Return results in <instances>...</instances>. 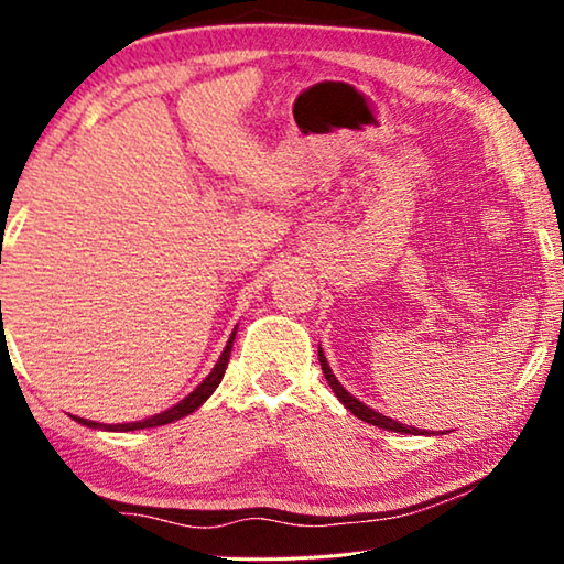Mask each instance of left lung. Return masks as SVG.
<instances>
[{
    "label": "left lung",
    "mask_w": 564,
    "mask_h": 564,
    "mask_svg": "<svg viewBox=\"0 0 564 564\" xmlns=\"http://www.w3.org/2000/svg\"><path fill=\"white\" fill-rule=\"evenodd\" d=\"M318 360H321V368H323V376H326V380H328V386L333 388V393H336V398L340 400L343 405H346L352 415L356 417H360V420H366V423H370V425H376V427H386V431H393V433H410V435H415V433H420L417 427H410V425H403V423H398V420H393V417H386V415H380V413H376L373 408H368V405H362L360 400H356L352 398L350 393H346V388H343L338 380H336V376H333V370H330V366H328V360H326V356H323V350H318Z\"/></svg>",
    "instance_id": "1"
}]
</instances>
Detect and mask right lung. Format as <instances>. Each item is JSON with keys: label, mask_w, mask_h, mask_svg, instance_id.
<instances>
[{"label": "right lung", "mask_w": 564, "mask_h": 564, "mask_svg": "<svg viewBox=\"0 0 564 564\" xmlns=\"http://www.w3.org/2000/svg\"><path fill=\"white\" fill-rule=\"evenodd\" d=\"M234 338H236V330L231 333V338H228L226 348H224V352H221V358H218L216 368L212 370V373H208V378L204 380V383L198 386V388L194 390V393L181 400V403H176L174 408L164 410V413H159V415H154V417H147V420H139V423H121V425H99V423H94V420H84V417H74V420H79L82 425H89V427H101V431H121V433H127V431H144V427L166 425V423H174V420L186 417L188 413H194L196 408H202L204 400L214 393V390L218 388V383H221V378H224L226 368H228V358H231Z\"/></svg>", "instance_id": "right-lung-1"}]
</instances>
